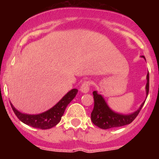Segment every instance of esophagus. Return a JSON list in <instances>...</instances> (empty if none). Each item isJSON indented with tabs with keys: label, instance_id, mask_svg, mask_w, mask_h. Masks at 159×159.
Listing matches in <instances>:
<instances>
[{
	"label": "esophagus",
	"instance_id": "esophagus-1",
	"mask_svg": "<svg viewBox=\"0 0 159 159\" xmlns=\"http://www.w3.org/2000/svg\"><path fill=\"white\" fill-rule=\"evenodd\" d=\"M90 81H89V80H86V81L83 82V83H82V86L81 87H80V91H81L82 93H86L89 92V86H90Z\"/></svg>",
	"mask_w": 159,
	"mask_h": 159
}]
</instances>
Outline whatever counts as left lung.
<instances>
[{
	"mask_svg": "<svg viewBox=\"0 0 159 159\" xmlns=\"http://www.w3.org/2000/svg\"><path fill=\"white\" fill-rule=\"evenodd\" d=\"M144 59L145 58L143 56ZM146 96H148L149 91V73L147 74V83H146ZM94 99V107L91 113V120L96 126L102 129H110L117 127L125 126L129 125L136 118L142 108L144 102L141 103V107L136 111L131 114H121L113 111L108 107L107 103L100 94L97 93V91L93 92Z\"/></svg>",
	"mask_w": 159,
	"mask_h": 159,
	"instance_id": "obj_1",
	"label": "left lung"
}]
</instances>
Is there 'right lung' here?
<instances>
[{
    "label": "right lung",
    "mask_w": 159,
    "mask_h": 159,
    "mask_svg": "<svg viewBox=\"0 0 159 159\" xmlns=\"http://www.w3.org/2000/svg\"><path fill=\"white\" fill-rule=\"evenodd\" d=\"M78 93L77 89L69 91L53 107L39 114H26L21 113L11 104V107L18 118L27 125L39 129H49L56 126L61 120L67 105L74 99Z\"/></svg>",
    "instance_id": "obj_1"
}]
</instances>
